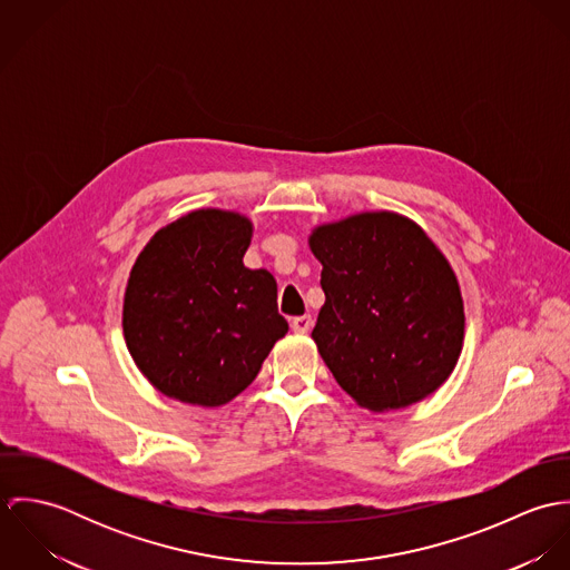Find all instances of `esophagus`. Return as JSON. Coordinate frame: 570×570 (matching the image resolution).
<instances>
[{"label":"esophagus","mask_w":570,"mask_h":570,"mask_svg":"<svg viewBox=\"0 0 570 570\" xmlns=\"http://www.w3.org/2000/svg\"><path fill=\"white\" fill-rule=\"evenodd\" d=\"M312 326H314V318L312 316H296V318H292V328L296 333H309Z\"/></svg>","instance_id":"1"}]
</instances>
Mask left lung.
I'll list each match as a JSON object with an SVG mask.
<instances>
[{"mask_svg":"<svg viewBox=\"0 0 570 570\" xmlns=\"http://www.w3.org/2000/svg\"><path fill=\"white\" fill-rule=\"evenodd\" d=\"M325 305L312 337L360 406L397 410L456 366L463 298L445 256L406 217L364 213L314 230Z\"/></svg>","mask_w":570,"mask_h":570,"instance_id":"8db88e82","label":"left lung"}]
</instances>
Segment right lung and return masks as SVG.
<instances>
[{"label": "right lung", "instance_id": "obj_1", "mask_svg": "<svg viewBox=\"0 0 570 570\" xmlns=\"http://www.w3.org/2000/svg\"><path fill=\"white\" fill-rule=\"evenodd\" d=\"M249 237L242 215L195 210L138 256L122 328L138 368L164 395L197 406L230 402L287 333L274 276L244 265Z\"/></svg>", "mask_w": 570, "mask_h": 570}]
</instances>
